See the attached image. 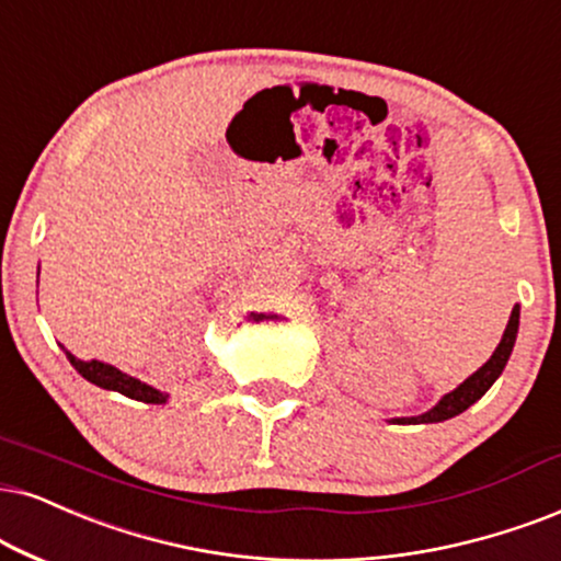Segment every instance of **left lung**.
<instances>
[{"label":"left lung","instance_id":"obj_1","mask_svg":"<svg viewBox=\"0 0 561 561\" xmlns=\"http://www.w3.org/2000/svg\"><path fill=\"white\" fill-rule=\"evenodd\" d=\"M517 323H520V308H513V313H510V321H507V329L502 333V342L497 350H494L492 357H489L486 365H481L477 373L471 375V378H466L456 391H450L448 396H443V401L437 403L435 409H430L427 414L422 416H409V420H396L399 424H430V422H445L450 420V416L460 414V411H466L471 407L473 401H479L481 396H484L489 388H492V382L500 378L502 370H505L507 359H510V352H513L515 346V336H517Z\"/></svg>","mask_w":561,"mask_h":561}]
</instances>
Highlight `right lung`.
Segmentation results:
<instances>
[{
  "label": "right lung",
  "mask_w": 561,
  "mask_h": 561,
  "mask_svg": "<svg viewBox=\"0 0 561 561\" xmlns=\"http://www.w3.org/2000/svg\"><path fill=\"white\" fill-rule=\"evenodd\" d=\"M64 352H67V350H64ZM67 359L72 363L75 370L80 373L84 380L95 382V386L105 388V391H118V393L129 396V399L145 401V403H165V399H168V396L160 393L158 388L147 386V382L131 378V375L116 370L113 365L98 363V359H90V363H84V359H77L72 352H67Z\"/></svg>",
  "instance_id": "right-lung-1"
}]
</instances>
